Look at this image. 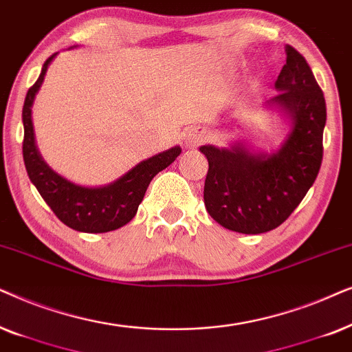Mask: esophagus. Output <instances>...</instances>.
<instances>
[{
	"label": "esophagus",
	"mask_w": 352,
	"mask_h": 352,
	"mask_svg": "<svg viewBox=\"0 0 352 352\" xmlns=\"http://www.w3.org/2000/svg\"><path fill=\"white\" fill-rule=\"evenodd\" d=\"M203 140H204V133L198 132V130H195V132H190L188 135H186V146H190V148L198 146V144L203 142Z\"/></svg>",
	"instance_id": "34e87169"
}]
</instances>
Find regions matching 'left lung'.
<instances>
[{"label": "left lung", "instance_id": "1", "mask_svg": "<svg viewBox=\"0 0 352 352\" xmlns=\"http://www.w3.org/2000/svg\"><path fill=\"white\" fill-rule=\"evenodd\" d=\"M275 87L280 93L267 102L287 111L293 124L278 153L256 156L241 146L199 148L209 162L206 209L222 227L246 235L282 225L306 196L322 166L325 98L307 60L289 45Z\"/></svg>", "mask_w": 352, "mask_h": 352}]
</instances>
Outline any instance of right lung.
I'll use <instances>...</instances> for the list:
<instances>
[{
  "mask_svg": "<svg viewBox=\"0 0 352 352\" xmlns=\"http://www.w3.org/2000/svg\"><path fill=\"white\" fill-rule=\"evenodd\" d=\"M56 54L58 53L51 54L45 60L38 80L29 88L25 101H23L22 154L27 173L45 203L50 206L56 217L67 227L85 233L117 230L135 217L149 182L154 179L156 173L170 166L182 153V149L175 146L156 154L140 162L114 184L101 186V188H85V186L70 184L69 180L51 170L35 146L32 104H34L36 91L40 90L45 80L48 65Z\"/></svg>",
  "mask_w": 352,
  "mask_h": 352,
  "instance_id": "obj_1",
  "label": "right lung"
}]
</instances>
